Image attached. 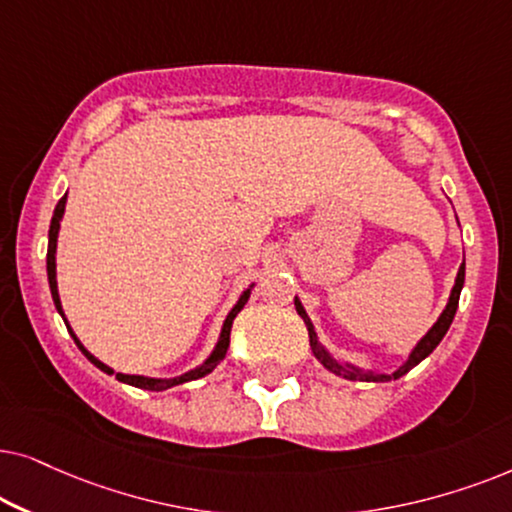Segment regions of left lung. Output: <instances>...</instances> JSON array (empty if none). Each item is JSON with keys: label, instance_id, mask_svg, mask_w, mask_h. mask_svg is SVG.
I'll list each match as a JSON object with an SVG mask.
<instances>
[{"label": "left lung", "instance_id": "obj_1", "mask_svg": "<svg viewBox=\"0 0 512 512\" xmlns=\"http://www.w3.org/2000/svg\"><path fill=\"white\" fill-rule=\"evenodd\" d=\"M463 281H466V262H461L459 274H456V281H454V288H452V292H449V302H447V306H445V311L440 313V318L435 320L431 330H428L426 335L419 339L417 346H414L412 353H410V356H407L405 363L400 365L395 372H391V374H379V372H372V370H360V367H356V365L342 363V360L332 358L330 353L325 351V346L318 342L316 330H313V323L309 320V316H306L304 306H302V302H299L297 297H295V309H297L299 316L304 318L306 330H309V344H311L313 356H316V358L320 360V363H323L325 370H330L332 374H337V377H344V379H351V381H391V379H400V377H403V374L410 372L412 367H417V365L421 363V360L431 356L435 346H438V344L442 342V337L447 335L449 325H452L456 309H459V295H461Z\"/></svg>", "mask_w": 512, "mask_h": 512}]
</instances>
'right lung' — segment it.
I'll use <instances>...</instances> for the list:
<instances>
[{
    "label": "right lung",
    "mask_w": 512,
    "mask_h": 512,
    "mask_svg": "<svg viewBox=\"0 0 512 512\" xmlns=\"http://www.w3.org/2000/svg\"><path fill=\"white\" fill-rule=\"evenodd\" d=\"M65 203H67V194L63 196V199L58 201L56 210H53V217H51V229H49V252H46V274H49V288H51L53 304H56L58 313H60V316H63L65 325H67V330H70V335H72V339H74V344L79 346V351L84 353V356H86L88 360H91V363H93L95 367H98V370H102V372H105V374H114L112 367L105 365V363H102V360L95 358L93 353H88V351L84 349V344L79 342L77 335H74V332H72L70 323H67V318H65V311H63V304H60V295H58V281H56V245H58L60 220H63V215H65ZM252 285H255V283H252ZM252 285H250L248 290H243V295L238 297V302L234 304V309L229 311V316H227V318H224V325H222L220 339H217V344H215L213 353H210V356H208L206 360H203V363H201L199 367H194V370H189V372H185V374H180V377H170V379H154V377H142V374H121V372H117V379H119V381H124V384H131V386H135V388H147V391H166V388L180 386V384H185V381H194V379H201V377H206V374L213 372L215 367L220 365V360H224V356H227V349H229V332H231V323H234V318L238 316V311L243 309L245 302H248V297H250V290H252Z\"/></svg>",
    "instance_id": "obj_1"
}]
</instances>
